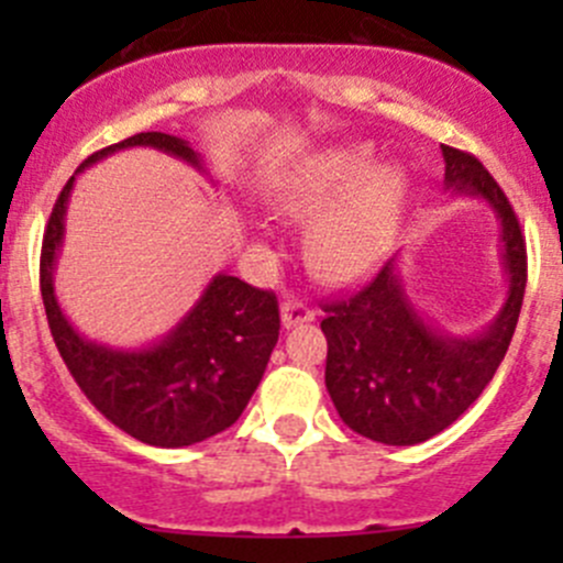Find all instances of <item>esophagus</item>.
I'll use <instances>...</instances> for the list:
<instances>
[{
  "label": "esophagus",
  "mask_w": 563,
  "mask_h": 563,
  "mask_svg": "<svg viewBox=\"0 0 563 563\" xmlns=\"http://www.w3.org/2000/svg\"><path fill=\"white\" fill-rule=\"evenodd\" d=\"M313 318H316V310L308 308L305 302H299V299H286L280 308V321L286 329L299 327V323H310Z\"/></svg>",
  "instance_id": "esophagus-1"
}]
</instances>
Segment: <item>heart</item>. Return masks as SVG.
Wrapping results in <instances>:
<instances>
[{"mask_svg": "<svg viewBox=\"0 0 563 563\" xmlns=\"http://www.w3.org/2000/svg\"><path fill=\"white\" fill-rule=\"evenodd\" d=\"M406 203V168L378 163L371 144L310 155L275 190L277 212L294 223H313L308 261L332 286H349L382 264L395 245Z\"/></svg>", "mask_w": 563, "mask_h": 563, "instance_id": "1", "label": "heart"}]
</instances>
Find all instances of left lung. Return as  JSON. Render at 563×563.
<instances>
[{
  "label": "left lung",
  "instance_id": "1",
  "mask_svg": "<svg viewBox=\"0 0 563 563\" xmlns=\"http://www.w3.org/2000/svg\"><path fill=\"white\" fill-rule=\"evenodd\" d=\"M441 155L446 190L496 214L507 297L482 332H444L419 313L389 258L365 288L323 305L329 397L354 433L389 446L422 444L468 411L512 343L526 294V240L512 203L474 155L452 146Z\"/></svg>",
  "mask_w": 563,
  "mask_h": 563
}]
</instances>
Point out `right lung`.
Segmentation results:
<instances>
[{
  "label": "right lung",
  "mask_w": 563,
  "mask_h": 563,
  "mask_svg": "<svg viewBox=\"0 0 563 563\" xmlns=\"http://www.w3.org/2000/svg\"><path fill=\"white\" fill-rule=\"evenodd\" d=\"M130 146H150L207 172L190 141L168 133H139L95 152L76 174ZM73 181L76 176L67 179L56 198L40 253L45 316L67 371L108 422L144 444L179 450L223 433L245 411L280 334L275 294L220 272L172 332L155 343L113 349L84 338L54 291Z\"/></svg>",
  "instance_id": "right-lung-1"
}]
</instances>
